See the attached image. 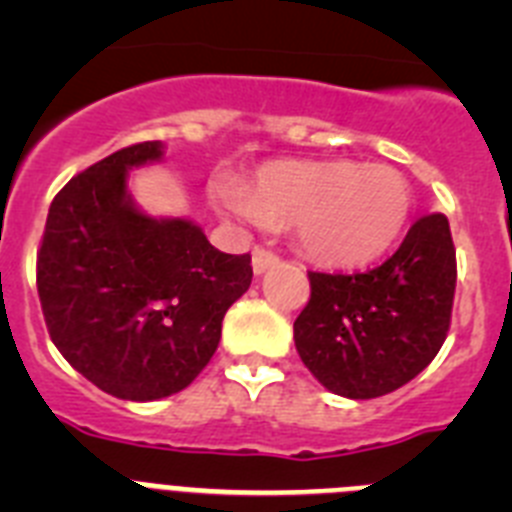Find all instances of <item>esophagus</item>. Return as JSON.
I'll use <instances>...</instances> for the list:
<instances>
[{"label": "esophagus", "instance_id": "esophagus-1", "mask_svg": "<svg viewBox=\"0 0 512 512\" xmlns=\"http://www.w3.org/2000/svg\"><path fill=\"white\" fill-rule=\"evenodd\" d=\"M251 261H253V274H264V271H269L271 266L279 264V256L277 253L266 251V248H253Z\"/></svg>", "mask_w": 512, "mask_h": 512}]
</instances>
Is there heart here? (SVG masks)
Listing matches in <instances>:
<instances>
[{
	"label": "heart",
	"instance_id": "obj_1",
	"mask_svg": "<svg viewBox=\"0 0 512 512\" xmlns=\"http://www.w3.org/2000/svg\"><path fill=\"white\" fill-rule=\"evenodd\" d=\"M217 207L248 223H292L302 251L328 266H364L390 251L408 225L413 189L390 166L354 161H279L251 192L212 187Z\"/></svg>",
	"mask_w": 512,
	"mask_h": 512
}]
</instances>
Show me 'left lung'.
<instances>
[{
	"label": "left lung",
	"mask_w": 512,
	"mask_h": 512,
	"mask_svg": "<svg viewBox=\"0 0 512 512\" xmlns=\"http://www.w3.org/2000/svg\"><path fill=\"white\" fill-rule=\"evenodd\" d=\"M307 277L295 346L333 395L372 400L400 390L441 351L456 289V251L441 212L415 220L377 269Z\"/></svg>",
	"instance_id": "8db88e82"
}]
</instances>
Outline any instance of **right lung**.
Here are the masks:
<instances>
[{"label":"right lung","mask_w":512,"mask_h":512,"mask_svg":"<svg viewBox=\"0 0 512 512\" xmlns=\"http://www.w3.org/2000/svg\"><path fill=\"white\" fill-rule=\"evenodd\" d=\"M164 158L161 140L115 151L51 202L38 295L51 341L99 390L151 402L210 364L228 307L251 287V256L210 246L184 217H151L128 171Z\"/></svg>","instance_id":"1"}]
</instances>
